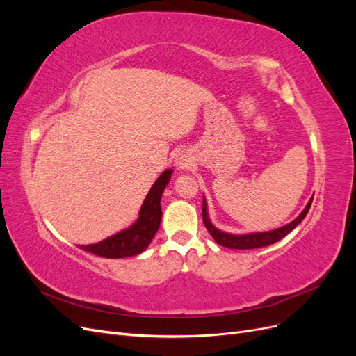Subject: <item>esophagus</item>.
<instances>
[{"label": "esophagus", "mask_w": 356, "mask_h": 356, "mask_svg": "<svg viewBox=\"0 0 356 356\" xmlns=\"http://www.w3.org/2000/svg\"><path fill=\"white\" fill-rule=\"evenodd\" d=\"M190 165V157L186 153H179L175 159V166L178 169H187Z\"/></svg>", "instance_id": "obj_1"}]
</instances>
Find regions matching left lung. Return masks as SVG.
<instances>
[{
  "instance_id": "1",
  "label": "left lung",
  "mask_w": 356,
  "mask_h": 356,
  "mask_svg": "<svg viewBox=\"0 0 356 356\" xmlns=\"http://www.w3.org/2000/svg\"><path fill=\"white\" fill-rule=\"evenodd\" d=\"M312 200H314V196L310 197V200L307 202L306 208L301 211V213L296 220H293L291 222L282 225V227L270 230V232H257V233H246V234H232V233H225L220 229L215 227V225L211 222L209 220V213H208V204H207V199L203 197V207H202V217H203V222L207 225L208 232L211 233V236L213 238V241L217 242L221 246L225 248H232V250H255V248H263V246H268L277 241H281L282 238L293 232L297 225L305 220V217L307 215Z\"/></svg>"
}]
</instances>
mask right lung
<instances>
[{"label": "right lung", "mask_w": 356, "mask_h": 356, "mask_svg": "<svg viewBox=\"0 0 356 356\" xmlns=\"http://www.w3.org/2000/svg\"><path fill=\"white\" fill-rule=\"evenodd\" d=\"M172 172L174 170L166 169L163 170V174L156 179L153 187L148 191L141 209H139L138 220L131 225V227L118 232L98 243L80 245L81 250L105 258H124L144 252L148 245L152 243L160 227V199L166 186L169 184Z\"/></svg>", "instance_id": "1"}]
</instances>
